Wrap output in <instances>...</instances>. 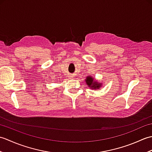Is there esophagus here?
<instances>
[{"label": "esophagus", "mask_w": 152, "mask_h": 152, "mask_svg": "<svg viewBox=\"0 0 152 152\" xmlns=\"http://www.w3.org/2000/svg\"><path fill=\"white\" fill-rule=\"evenodd\" d=\"M74 77H75V76H74V74H70V78H74Z\"/></svg>", "instance_id": "34e87169"}]
</instances>
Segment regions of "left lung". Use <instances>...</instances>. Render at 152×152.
<instances>
[{
  "label": "left lung",
  "instance_id": "obj_1",
  "mask_svg": "<svg viewBox=\"0 0 152 152\" xmlns=\"http://www.w3.org/2000/svg\"><path fill=\"white\" fill-rule=\"evenodd\" d=\"M86 82L87 83V84L89 86V87H90V88L92 89H96V88L99 89V87L101 86V84H100V83L95 82L94 80H93V78L91 76L87 77Z\"/></svg>",
  "mask_w": 152,
  "mask_h": 152
}]
</instances>
